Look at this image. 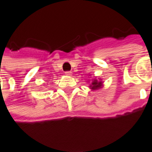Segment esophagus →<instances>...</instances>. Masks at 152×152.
Here are the masks:
<instances>
[{
  "label": "esophagus",
  "mask_w": 152,
  "mask_h": 152,
  "mask_svg": "<svg viewBox=\"0 0 152 152\" xmlns=\"http://www.w3.org/2000/svg\"><path fill=\"white\" fill-rule=\"evenodd\" d=\"M65 75H66V76H71L72 75V73L71 72H66Z\"/></svg>",
  "instance_id": "1"
}]
</instances>
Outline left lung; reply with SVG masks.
<instances>
[{
    "instance_id": "left-lung-1",
    "label": "left lung",
    "mask_w": 152,
    "mask_h": 152,
    "mask_svg": "<svg viewBox=\"0 0 152 152\" xmlns=\"http://www.w3.org/2000/svg\"><path fill=\"white\" fill-rule=\"evenodd\" d=\"M89 82V81H88ZM104 86L103 85V81H102L101 79H96V78H94L92 79V80L91 81V84H90V89L91 91H96V90H99V89H101Z\"/></svg>"
}]
</instances>
